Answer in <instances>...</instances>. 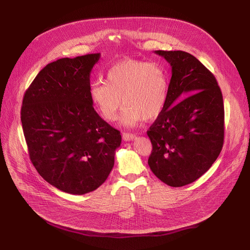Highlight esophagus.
Masks as SVG:
<instances>
[{"label":"esophagus","mask_w":250,"mask_h":250,"mask_svg":"<svg viewBox=\"0 0 250 250\" xmlns=\"http://www.w3.org/2000/svg\"><path fill=\"white\" fill-rule=\"evenodd\" d=\"M123 139L124 141H133L136 140V135L135 134H129V133H123Z\"/></svg>","instance_id":"34e87169"}]
</instances>
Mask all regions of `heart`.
<instances>
[{"label": "heart", "mask_w": 250, "mask_h": 250, "mask_svg": "<svg viewBox=\"0 0 250 250\" xmlns=\"http://www.w3.org/2000/svg\"><path fill=\"white\" fill-rule=\"evenodd\" d=\"M168 81L161 65L125 59L114 63L106 73V82L91 85L92 102L107 122H114L123 104L122 124L135 126L144 120H154L164 109ZM124 103H122V100Z\"/></svg>", "instance_id": "heart-1"}]
</instances>
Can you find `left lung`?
<instances>
[{
    "label": "left lung",
    "mask_w": 250,
    "mask_h": 250,
    "mask_svg": "<svg viewBox=\"0 0 250 250\" xmlns=\"http://www.w3.org/2000/svg\"><path fill=\"white\" fill-rule=\"evenodd\" d=\"M171 65L167 100L147 132L153 150L148 164L169 187L200 178L224 143V104L215 76L182 50H155ZM186 98L185 99L184 97Z\"/></svg>",
    "instance_id": "obj_1"
}]
</instances>
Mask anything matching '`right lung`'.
Masks as SVG:
<instances>
[{
	"instance_id": "right-lung-1",
	"label": "right lung",
	"mask_w": 250,
	"mask_h": 250,
	"mask_svg": "<svg viewBox=\"0 0 250 250\" xmlns=\"http://www.w3.org/2000/svg\"><path fill=\"white\" fill-rule=\"evenodd\" d=\"M100 54L52 62L26 90L21 123L30 160L51 186L71 194L98 188L122 136L93 107L90 74Z\"/></svg>"
}]
</instances>
